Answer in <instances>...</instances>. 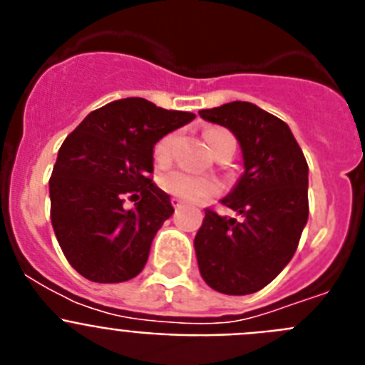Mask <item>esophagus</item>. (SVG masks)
Returning a JSON list of instances; mask_svg holds the SVG:
<instances>
[{
    "instance_id": "esophagus-1",
    "label": "esophagus",
    "mask_w": 365,
    "mask_h": 365,
    "mask_svg": "<svg viewBox=\"0 0 365 365\" xmlns=\"http://www.w3.org/2000/svg\"><path fill=\"white\" fill-rule=\"evenodd\" d=\"M172 205L175 210H180V208H185V202L179 201V199H172Z\"/></svg>"
}]
</instances>
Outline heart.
<instances>
[{
  "label": "heart",
  "instance_id": "obj_1",
  "mask_svg": "<svg viewBox=\"0 0 365 365\" xmlns=\"http://www.w3.org/2000/svg\"><path fill=\"white\" fill-rule=\"evenodd\" d=\"M206 144L212 151H217L227 140H234L228 131L221 130V128H212L205 133ZM173 144H175V133H168L160 138L159 143L153 148V160L159 166H166L172 160ZM159 186L166 193L173 195L177 199L188 202H201L206 199L214 197L219 192V182L214 177H199L190 175L180 170H172V172H164L159 177Z\"/></svg>",
  "mask_w": 365,
  "mask_h": 365
}]
</instances>
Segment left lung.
<instances>
[{"label": "left lung", "instance_id": "8db88e82", "mask_svg": "<svg viewBox=\"0 0 365 365\" xmlns=\"http://www.w3.org/2000/svg\"><path fill=\"white\" fill-rule=\"evenodd\" d=\"M235 135L245 172L222 205L240 219L206 208L193 247L202 279L230 296L269 285L292 259L309 217V166L291 128L250 102L199 111Z\"/></svg>", "mask_w": 365, "mask_h": 365}]
</instances>
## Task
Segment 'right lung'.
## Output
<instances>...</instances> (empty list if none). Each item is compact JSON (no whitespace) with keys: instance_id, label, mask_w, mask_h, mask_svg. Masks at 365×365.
Here are the masks:
<instances>
[{"instance_id":"obj_1","label":"right lung","mask_w":365,"mask_h":365,"mask_svg":"<svg viewBox=\"0 0 365 365\" xmlns=\"http://www.w3.org/2000/svg\"><path fill=\"white\" fill-rule=\"evenodd\" d=\"M193 113L146 98L95 109L63 140L49 179L51 222L67 261L95 283H120L146 265L155 234L173 206L151 182L153 146ZM128 192L138 201L123 208Z\"/></svg>"}]
</instances>
